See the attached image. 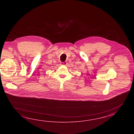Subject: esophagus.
I'll use <instances>...</instances> for the list:
<instances>
[{
    "instance_id": "esophagus-1",
    "label": "esophagus",
    "mask_w": 134,
    "mask_h": 134,
    "mask_svg": "<svg viewBox=\"0 0 134 134\" xmlns=\"http://www.w3.org/2000/svg\"><path fill=\"white\" fill-rule=\"evenodd\" d=\"M62 64L63 65L66 66V65L68 64V63H67L66 62H62Z\"/></svg>"
}]
</instances>
